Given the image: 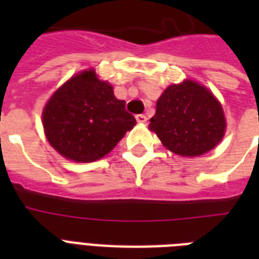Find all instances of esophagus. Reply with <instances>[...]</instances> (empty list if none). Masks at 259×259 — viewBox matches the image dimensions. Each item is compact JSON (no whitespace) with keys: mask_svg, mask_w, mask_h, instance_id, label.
Segmentation results:
<instances>
[{"mask_svg":"<svg viewBox=\"0 0 259 259\" xmlns=\"http://www.w3.org/2000/svg\"><path fill=\"white\" fill-rule=\"evenodd\" d=\"M136 119H137L138 123H146L148 122V118H146L145 114H138V115H136Z\"/></svg>","mask_w":259,"mask_h":259,"instance_id":"obj_1","label":"esophagus"}]
</instances>
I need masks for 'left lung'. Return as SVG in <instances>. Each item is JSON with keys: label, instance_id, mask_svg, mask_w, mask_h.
<instances>
[{"label": "left lung", "instance_id": "8db88e82", "mask_svg": "<svg viewBox=\"0 0 259 259\" xmlns=\"http://www.w3.org/2000/svg\"><path fill=\"white\" fill-rule=\"evenodd\" d=\"M150 130L173 153L195 157L213 149L226 129L221 103L199 83L172 84L158 98Z\"/></svg>", "mask_w": 259, "mask_h": 259}]
</instances>
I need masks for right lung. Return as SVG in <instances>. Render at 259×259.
Returning <instances> with one entry per match:
<instances>
[{"label":"right lung","mask_w":259,"mask_h":259,"mask_svg":"<svg viewBox=\"0 0 259 259\" xmlns=\"http://www.w3.org/2000/svg\"><path fill=\"white\" fill-rule=\"evenodd\" d=\"M125 105L95 71H84L64 83L47 103L42 113L47 138L66 158L95 161L136 125Z\"/></svg>","instance_id":"obj_1"}]
</instances>
